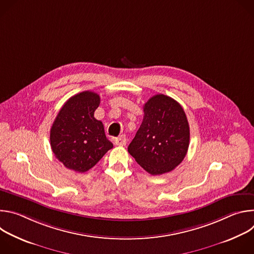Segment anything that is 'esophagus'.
Wrapping results in <instances>:
<instances>
[{
	"mask_svg": "<svg viewBox=\"0 0 254 254\" xmlns=\"http://www.w3.org/2000/svg\"><path fill=\"white\" fill-rule=\"evenodd\" d=\"M115 143L117 144V146H120V147L126 146V144H127V137H126V135H121V136L117 137L116 140H115Z\"/></svg>",
	"mask_w": 254,
	"mask_h": 254,
	"instance_id": "1",
	"label": "esophagus"
}]
</instances>
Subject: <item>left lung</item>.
<instances>
[{
  "instance_id": "obj_1",
  "label": "left lung",
  "mask_w": 254,
  "mask_h": 254,
  "mask_svg": "<svg viewBox=\"0 0 254 254\" xmlns=\"http://www.w3.org/2000/svg\"><path fill=\"white\" fill-rule=\"evenodd\" d=\"M189 143L190 128L183 107L170 96L157 94L144 103L142 123L127 151L143 170L156 176L182 163Z\"/></svg>"
}]
</instances>
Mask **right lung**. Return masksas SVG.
I'll list each match as a JSON object with an SVG mask.
<instances>
[{"instance_id": "1", "label": "right lung", "mask_w": 254, "mask_h": 254, "mask_svg": "<svg viewBox=\"0 0 254 254\" xmlns=\"http://www.w3.org/2000/svg\"><path fill=\"white\" fill-rule=\"evenodd\" d=\"M100 97L83 91L70 97L59 111L50 130V144L56 159L67 169L84 173L114 148L94 112Z\"/></svg>"}]
</instances>
